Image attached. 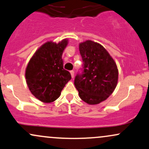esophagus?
I'll list each match as a JSON object with an SVG mask.
<instances>
[{"mask_svg":"<svg viewBox=\"0 0 149 149\" xmlns=\"http://www.w3.org/2000/svg\"><path fill=\"white\" fill-rule=\"evenodd\" d=\"M70 73H71V78H74V71H70Z\"/></svg>","mask_w":149,"mask_h":149,"instance_id":"esophagus-1","label":"esophagus"}]
</instances>
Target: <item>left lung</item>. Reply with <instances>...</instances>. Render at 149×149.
I'll return each mask as SVG.
<instances>
[{
  "mask_svg": "<svg viewBox=\"0 0 149 149\" xmlns=\"http://www.w3.org/2000/svg\"><path fill=\"white\" fill-rule=\"evenodd\" d=\"M79 50L83 71L76 76L74 85L82 100L90 105L98 104L107 100L117 86V65L98 42L90 40L80 42Z\"/></svg>",
  "mask_w": 149,
  "mask_h": 149,
  "instance_id": "left-lung-1",
  "label": "left lung"
}]
</instances>
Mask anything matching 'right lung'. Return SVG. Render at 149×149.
Listing matches in <instances>:
<instances>
[{
	"label": "right lung",
	"mask_w": 149,
	"mask_h": 149,
	"mask_svg": "<svg viewBox=\"0 0 149 149\" xmlns=\"http://www.w3.org/2000/svg\"><path fill=\"white\" fill-rule=\"evenodd\" d=\"M68 43L66 38L58 43L45 42L36 51L26 68V81L30 92L44 103L57 100L71 79L70 73L64 69L61 58Z\"/></svg>",
	"instance_id": "right-lung-1"
}]
</instances>
